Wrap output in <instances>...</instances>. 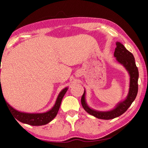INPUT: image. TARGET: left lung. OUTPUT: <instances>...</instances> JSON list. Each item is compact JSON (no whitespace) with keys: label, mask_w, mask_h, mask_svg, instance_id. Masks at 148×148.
I'll list each match as a JSON object with an SVG mask.
<instances>
[{"label":"left lung","mask_w":148,"mask_h":148,"mask_svg":"<svg viewBox=\"0 0 148 148\" xmlns=\"http://www.w3.org/2000/svg\"><path fill=\"white\" fill-rule=\"evenodd\" d=\"M116 45H117V47L115 48L114 52V57L116 58L117 62L123 65L126 69L130 77L128 94L126 99L119 102L114 109L110 111L102 112L94 110L88 106L86 99H85L86 91L84 90L81 99L82 105L83 109L88 114L97 119L110 120L119 117L120 115L125 113L129 108V107L132 105V102L135 101L138 93L139 73L136 65L135 58L132 53L129 52L122 44H121L120 42H117Z\"/></svg>","instance_id":"obj_1"}]
</instances>
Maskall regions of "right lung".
I'll list each match as a JSON object with an SVG mask.
<instances>
[{
    "label": "right lung",
    "mask_w": 148,
    "mask_h": 148,
    "mask_svg": "<svg viewBox=\"0 0 148 148\" xmlns=\"http://www.w3.org/2000/svg\"><path fill=\"white\" fill-rule=\"evenodd\" d=\"M1 70V67H0ZM68 88H65L62 89L58 96L56 102L54 106L52 108L46 112L44 113H37V114H29V113H25L21 112L18 111L13 109L12 106H10L8 103L6 102V104L9 108L11 112L14 115V117L16 120L20 121V122L23 123L28 124L33 126H40V125H44L49 123L52 121L53 119L56 117L57 115L58 111L59 110L60 106L61 104V102L62 99L66 93V91L68 90ZM2 88L1 84V78H0V95L2 94ZM3 95V94H2ZM5 100V99H4Z\"/></svg>",
    "instance_id": "obj_1"
}]
</instances>
